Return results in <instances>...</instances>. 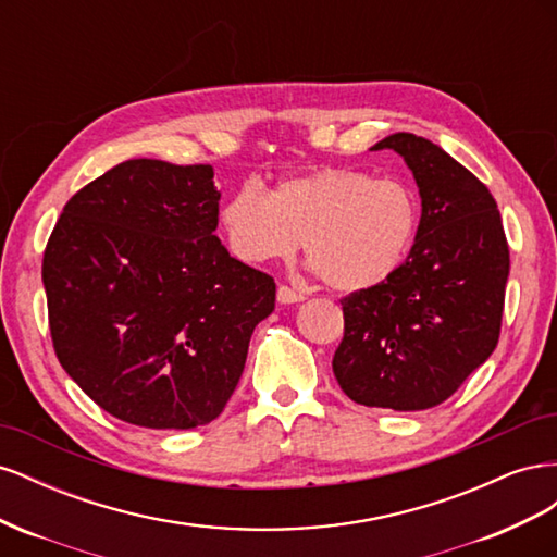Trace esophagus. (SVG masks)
<instances>
[{"label": "esophagus", "instance_id": "1", "mask_svg": "<svg viewBox=\"0 0 557 557\" xmlns=\"http://www.w3.org/2000/svg\"><path fill=\"white\" fill-rule=\"evenodd\" d=\"M276 297H278L281 305H297V301L305 299V293L290 288V285H278Z\"/></svg>", "mask_w": 557, "mask_h": 557}]
</instances>
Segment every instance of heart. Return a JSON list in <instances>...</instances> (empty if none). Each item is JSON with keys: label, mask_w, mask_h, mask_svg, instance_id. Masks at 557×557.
Returning <instances> with one entry per match:
<instances>
[{"label": "heart", "mask_w": 557, "mask_h": 557, "mask_svg": "<svg viewBox=\"0 0 557 557\" xmlns=\"http://www.w3.org/2000/svg\"><path fill=\"white\" fill-rule=\"evenodd\" d=\"M418 197L397 178L350 166L288 176L272 193L244 183L221 209L230 250L244 262L307 260L330 288L364 290L407 258L418 230Z\"/></svg>", "instance_id": "obj_1"}]
</instances>
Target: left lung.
Instances as JSON below:
<instances>
[{"label":"left lung","instance_id":"8db88e82","mask_svg":"<svg viewBox=\"0 0 557 557\" xmlns=\"http://www.w3.org/2000/svg\"><path fill=\"white\" fill-rule=\"evenodd\" d=\"M383 148L413 172L423 213L409 258L342 299L344 339L332 369L352 401L423 411L495 350L509 244L491 190L444 148L409 132L372 146Z\"/></svg>","mask_w":557,"mask_h":557}]
</instances>
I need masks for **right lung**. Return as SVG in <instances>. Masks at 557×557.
Returning a JSON list of instances; mask_svg holds the SVG:
<instances>
[{"label":"right lung","mask_w":557,"mask_h":557,"mask_svg":"<svg viewBox=\"0 0 557 557\" xmlns=\"http://www.w3.org/2000/svg\"><path fill=\"white\" fill-rule=\"evenodd\" d=\"M211 164L127 160L66 201L44 252L53 348L111 416L193 430L223 413L276 283L215 237Z\"/></svg>","instance_id":"obj_1"}]
</instances>
